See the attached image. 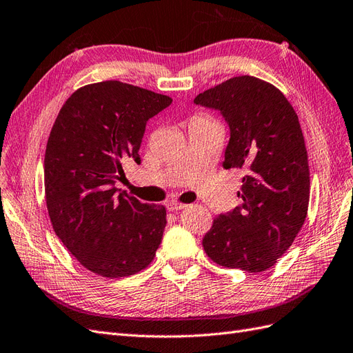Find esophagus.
<instances>
[{"instance_id":"esophagus-1","label":"esophagus","mask_w":353,"mask_h":353,"mask_svg":"<svg viewBox=\"0 0 353 353\" xmlns=\"http://www.w3.org/2000/svg\"><path fill=\"white\" fill-rule=\"evenodd\" d=\"M166 208H168V211H172V212H175V211H181V209H185V208H187V205L176 203V202H169V203L166 205Z\"/></svg>"}]
</instances>
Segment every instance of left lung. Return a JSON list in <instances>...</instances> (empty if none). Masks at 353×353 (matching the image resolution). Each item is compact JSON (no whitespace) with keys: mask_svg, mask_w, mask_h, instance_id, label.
<instances>
[{"mask_svg":"<svg viewBox=\"0 0 353 353\" xmlns=\"http://www.w3.org/2000/svg\"><path fill=\"white\" fill-rule=\"evenodd\" d=\"M194 103L220 111L230 129L223 166L246 172L241 206L215 218L203 250L224 268L268 270L307 215L310 176L297 114L279 89L251 75L199 93Z\"/></svg>","mask_w":353,"mask_h":353,"instance_id":"1","label":"left lung"}]
</instances>
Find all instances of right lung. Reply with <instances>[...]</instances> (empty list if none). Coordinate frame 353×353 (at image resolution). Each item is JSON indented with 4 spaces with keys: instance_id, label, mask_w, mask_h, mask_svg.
Wrapping results in <instances>:
<instances>
[{
    "instance_id": "1",
    "label": "right lung",
    "mask_w": 353,
    "mask_h": 353,
    "mask_svg": "<svg viewBox=\"0 0 353 353\" xmlns=\"http://www.w3.org/2000/svg\"><path fill=\"white\" fill-rule=\"evenodd\" d=\"M170 103L111 80L75 90L56 117L44 157L47 211L56 236L93 273L125 278L154 259L165 206L142 203L116 183L123 161H141L147 121Z\"/></svg>"
}]
</instances>
